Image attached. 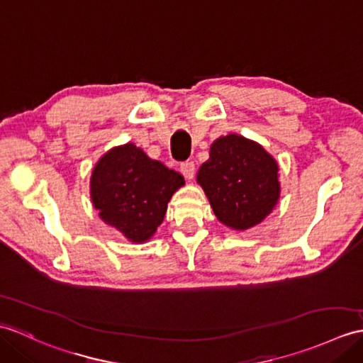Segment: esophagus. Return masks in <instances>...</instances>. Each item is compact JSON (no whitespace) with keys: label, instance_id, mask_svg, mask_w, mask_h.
<instances>
[{"label":"esophagus","instance_id":"obj_1","mask_svg":"<svg viewBox=\"0 0 363 363\" xmlns=\"http://www.w3.org/2000/svg\"><path fill=\"white\" fill-rule=\"evenodd\" d=\"M181 173L185 179H193V176H195V164L184 162L181 165Z\"/></svg>","mask_w":363,"mask_h":363}]
</instances>
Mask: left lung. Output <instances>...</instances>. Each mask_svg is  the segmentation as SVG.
Segmentation results:
<instances>
[{
    "label": "left lung",
    "mask_w": 363,
    "mask_h": 363,
    "mask_svg": "<svg viewBox=\"0 0 363 363\" xmlns=\"http://www.w3.org/2000/svg\"><path fill=\"white\" fill-rule=\"evenodd\" d=\"M280 167L258 142L230 133L210 145L196 182L204 190L215 216L232 230H249L280 199Z\"/></svg>",
    "instance_id": "obj_1"
}]
</instances>
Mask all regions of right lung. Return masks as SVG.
Here are the masks:
<instances>
[{"mask_svg": "<svg viewBox=\"0 0 363 363\" xmlns=\"http://www.w3.org/2000/svg\"><path fill=\"white\" fill-rule=\"evenodd\" d=\"M185 184L162 162L128 142L99 159L89 179V196L100 220L136 244L153 238L168 202Z\"/></svg>", "mask_w": 363, "mask_h": 363, "instance_id": "add662e5", "label": "right lung"}]
</instances>
